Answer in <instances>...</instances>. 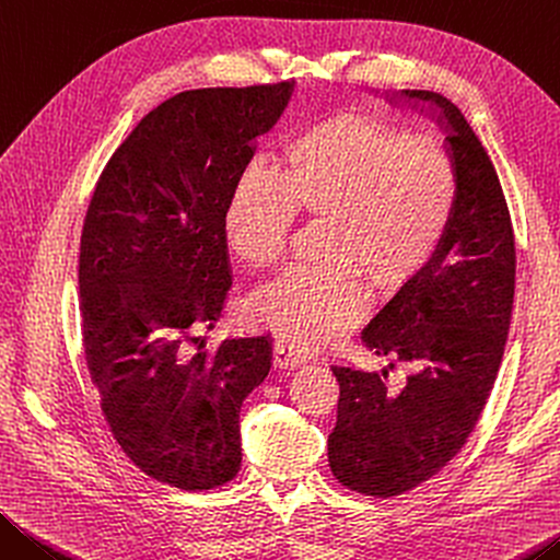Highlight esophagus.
<instances>
[{
	"mask_svg": "<svg viewBox=\"0 0 560 560\" xmlns=\"http://www.w3.org/2000/svg\"><path fill=\"white\" fill-rule=\"evenodd\" d=\"M310 360H313V354L302 350V347L285 340L275 342V362H278V366H300L307 364Z\"/></svg>",
	"mask_w": 560,
	"mask_h": 560,
	"instance_id": "esophagus-1",
	"label": "esophagus"
}]
</instances>
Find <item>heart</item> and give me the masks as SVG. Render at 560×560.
<instances>
[{
  "label": "heart",
  "instance_id": "heart-1",
  "mask_svg": "<svg viewBox=\"0 0 560 560\" xmlns=\"http://www.w3.org/2000/svg\"><path fill=\"white\" fill-rule=\"evenodd\" d=\"M459 178L444 149L409 143L389 124L335 116L288 143L275 176L247 168L228 200L223 233L250 268L285 253L295 213L325 215L319 265H292L250 298V317L300 345L340 332L374 290L409 280L452 225Z\"/></svg>",
  "mask_w": 560,
  "mask_h": 560
}]
</instances>
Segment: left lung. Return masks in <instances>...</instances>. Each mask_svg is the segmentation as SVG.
I'll return each instance as SVG.
<instances>
[{"label": "left lung", "mask_w": 560, "mask_h": 560, "mask_svg": "<svg viewBox=\"0 0 560 560\" xmlns=\"http://www.w3.org/2000/svg\"><path fill=\"white\" fill-rule=\"evenodd\" d=\"M444 133L459 178L452 225L427 265L362 329L382 370L329 364L340 382L329 469L347 489L397 497L444 469L469 439L506 345L516 247L489 153L452 101L434 91L384 94ZM410 366L392 383L394 365Z\"/></svg>", "instance_id": "obj_1"}]
</instances>
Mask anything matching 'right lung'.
<instances>
[{
    "label": "right lung",
    "mask_w": 560,
    "mask_h": 560,
    "mask_svg": "<svg viewBox=\"0 0 560 560\" xmlns=\"http://www.w3.org/2000/svg\"><path fill=\"white\" fill-rule=\"evenodd\" d=\"M295 81L194 89L145 114L96 183L81 233L86 364L112 434L186 491L241 469V407L272 366L270 335L206 350L233 285L223 218Z\"/></svg>",
    "instance_id": "add662e5"
}]
</instances>
